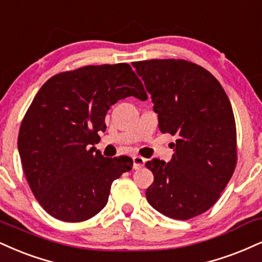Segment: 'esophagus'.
<instances>
[{
    "label": "esophagus",
    "mask_w": 262,
    "mask_h": 262,
    "mask_svg": "<svg viewBox=\"0 0 262 262\" xmlns=\"http://www.w3.org/2000/svg\"><path fill=\"white\" fill-rule=\"evenodd\" d=\"M145 165V159L141 156H134L133 157V167L135 169H140L141 167Z\"/></svg>",
    "instance_id": "34e87169"
}]
</instances>
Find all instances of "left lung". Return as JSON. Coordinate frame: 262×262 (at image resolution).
Here are the masks:
<instances>
[{"mask_svg": "<svg viewBox=\"0 0 262 262\" xmlns=\"http://www.w3.org/2000/svg\"><path fill=\"white\" fill-rule=\"evenodd\" d=\"M132 66L144 80L162 133L176 135L172 160L145 166L154 183L146 199L174 220L207 211L237 165V129L228 96L209 71L185 59H150Z\"/></svg>", "mask_w": 262, "mask_h": 262, "instance_id": "8db88e82", "label": "left lung"}]
</instances>
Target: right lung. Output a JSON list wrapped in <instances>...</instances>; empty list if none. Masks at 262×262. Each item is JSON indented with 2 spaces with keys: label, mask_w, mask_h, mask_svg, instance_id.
Wrapping results in <instances>:
<instances>
[{
  "label": "right lung",
  "mask_w": 262,
  "mask_h": 262,
  "mask_svg": "<svg viewBox=\"0 0 262 262\" xmlns=\"http://www.w3.org/2000/svg\"><path fill=\"white\" fill-rule=\"evenodd\" d=\"M146 100L127 63L85 66L58 73L41 86L23 121L18 150L28 184L49 215L81 222L108 201L112 182L128 172V156L103 157L94 144L118 100Z\"/></svg>",
  "instance_id": "add662e5"
}]
</instances>
